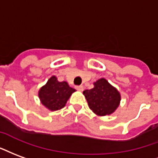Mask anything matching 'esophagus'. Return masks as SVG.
I'll return each mask as SVG.
<instances>
[{
	"mask_svg": "<svg viewBox=\"0 0 158 158\" xmlns=\"http://www.w3.org/2000/svg\"><path fill=\"white\" fill-rule=\"evenodd\" d=\"M76 89L79 91H83L84 90V86H83V85H79V86H76Z\"/></svg>",
	"mask_w": 158,
	"mask_h": 158,
	"instance_id": "esophagus-1",
	"label": "esophagus"
}]
</instances>
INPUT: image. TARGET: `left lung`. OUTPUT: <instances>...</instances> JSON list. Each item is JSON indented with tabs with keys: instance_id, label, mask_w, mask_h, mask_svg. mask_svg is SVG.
Instances as JSON below:
<instances>
[{
	"instance_id": "left-lung-1",
	"label": "left lung",
	"mask_w": 158,
	"mask_h": 158,
	"mask_svg": "<svg viewBox=\"0 0 158 158\" xmlns=\"http://www.w3.org/2000/svg\"><path fill=\"white\" fill-rule=\"evenodd\" d=\"M89 107L100 116L110 115L117 109L121 94L106 79H100L94 83V88L83 92Z\"/></svg>"
}]
</instances>
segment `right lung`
Wrapping results in <instances>:
<instances>
[{
	"label": "right lung",
	"mask_w": 158,
	"mask_h": 158,
	"mask_svg": "<svg viewBox=\"0 0 158 158\" xmlns=\"http://www.w3.org/2000/svg\"><path fill=\"white\" fill-rule=\"evenodd\" d=\"M74 91L75 89L69 87L67 82H59L57 77L52 76L39 89L38 96L43 106L53 111L64 108Z\"/></svg>",
	"instance_id": "right-lung-1"
}]
</instances>
